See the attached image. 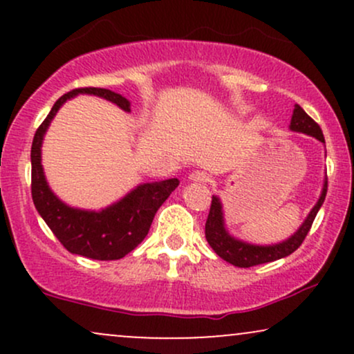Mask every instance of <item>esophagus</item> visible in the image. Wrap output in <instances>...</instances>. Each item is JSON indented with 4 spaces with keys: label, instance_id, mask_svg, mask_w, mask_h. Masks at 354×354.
<instances>
[{
    "label": "esophagus",
    "instance_id": "34e87169",
    "mask_svg": "<svg viewBox=\"0 0 354 354\" xmlns=\"http://www.w3.org/2000/svg\"><path fill=\"white\" fill-rule=\"evenodd\" d=\"M189 181L206 183V181H209V176L205 171H193L189 174Z\"/></svg>",
    "mask_w": 354,
    "mask_h": 354
}]
</instances>
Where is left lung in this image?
I'll list each match as a JSON object with an SVG mask.
<instances>
[{"label": "left lung", "instance_id": "left-lung-1", "mask_svg": "<svg viewBox=\"0 0 354 354\" xmlns=\"http://www.w3.org/2000/svg\"><path fill=\"white\" fill-rule=\"evenodd\" d=\"M290 131L313 136L316 138L319 143L324 145V136L321 128L306 115V113H304V109L299 106V104H295L293 115H291L290 121ZM326 189L328 181L326 178H324L318 201H316V205L313 206L310 213H308V216L304 218L301 226H299L290 238L283 239V241L279 243H273V245H254V243H248L245 239H239L234 236V234H231L228 226H226L223 203L218 196H213L209 214L205 226L206 241L209 243V246L213 248L214 253H216L219 258H223L225 261H228L233 266L238 268H250L286 258V256H290L293 251L298 250L299 245L303 243V239L306 238L308 231H310L313 221H315L316 214H318L319 208L323 206L324 198H326Z\"/></svg>", "mask_w": 354, "mask_h": 354}]
</instances>
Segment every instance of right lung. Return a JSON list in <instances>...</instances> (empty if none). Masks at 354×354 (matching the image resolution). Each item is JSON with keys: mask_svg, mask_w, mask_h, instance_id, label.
<instances>
[{"mask_svg": "<svg viewBox=\"0 0 354 354\" xmlns=\"http://www.w3.org/2000/svg\"><path fill=\"white\" fill-rule=\"evenodd\" d=\"M78 95L98 96L116 104L124 113H131V101L111 89L80 88L61 96L36 131L31 146V194L35 208L70 253L101 261L120 259L146 238L154 214L178 188L180 180L169 178L141 183L123 198L101 209L75 208L56 196L41 163L43 140L59 108Z\"/></svg>", "mask_w": 354, "mask_h": 354, "instance_id": "obj_1", "label": "right lung"}]
</instances>
